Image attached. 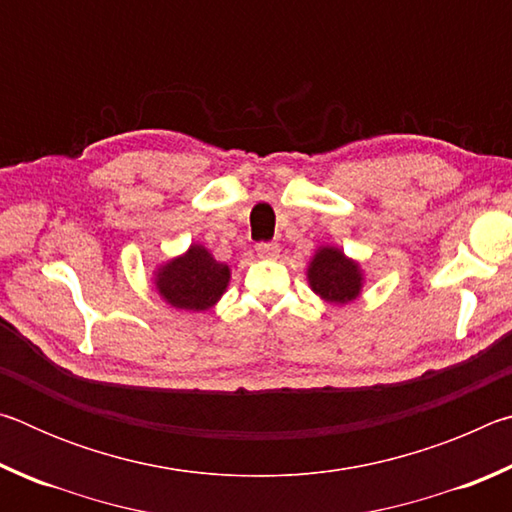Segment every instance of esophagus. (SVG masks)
<instances>
[{
    "label": "esophagus",
    "instance_id": "1",
    "mask_svg": "<svg viewBox=\"0 0 512 512\" xmlns=\"http://www.w3.org/2000/svg\"><path fill=\"white\" fill-rule=\"evenodd\" d=\"M257 255L262 259H277V257H280V246H277V244H259Z\"/></svg>",
    "mask_w": 512,
    "mask_h": 512
}]
</instances>
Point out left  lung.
<instances>
[{"label": "left lung", "mask_w": 512, "mask_h": 512, "mask_svg": "<svg viewBox=\"0 0 512 512\" xmlns=\"http://www.w3.org/2000/svg\"><path fill=\"white\" fill-rule=\"evenodd\" d=\"M307 282L316 296L329 305L343 307L357 300L366 284L361 264L343 253V248L323 244L307 264Z\"/></svg>", "instance_id": "1"}]
</instances>
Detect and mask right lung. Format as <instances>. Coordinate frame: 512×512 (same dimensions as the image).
I'll return each mask as SVG.
<instances>
[{
	"label": "right lung",
	"mask_w": 512,
	"mask_h": 512,
	"mask_svg": "<svg viewBox=\"0 0 512 512\" xmlns=\"http://www.w3.org/2000/svg\"><path fill=\"white\" fill-rule=\"evenodd\" d=\"M232 268L216 262L203 244H192L185 253L160 262L153 271V287L169 307L178 311L212 309L228 291Z\"/></svg>",
	"instance_id": "add662e5"
}]
</instances>
